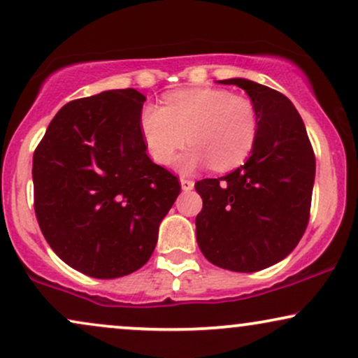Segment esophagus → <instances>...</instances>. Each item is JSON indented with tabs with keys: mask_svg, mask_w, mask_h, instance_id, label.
<instances>
[{
	"mask_svg": "<svg viewBox=\"0 0 358 358\" xmlns=\"http://www.w3.org/2000/svg\"><path fill=\"white\" fill-rule=\"evenodd\" d=\"M180 187H182L184 192H189L194 189V180L186 179V178H180Z\"/></svg>",
	"mask_w": 358,
	"mask_h": 358,
	"instance_id": "1",
	"label": "esophagus"
}]
</instances>
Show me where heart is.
<instances>
[{"label":"heart","instance_id":"b5f03b06","mask_svg":"<svg viewBox=\"0 0 358 358\" xmlns=\"http://www.w3.org/2000/svg\"><path fill=\"white\" fill-rule=\"evenodd\" d=\"M139 131L157 164H169L189 141L192 145L176 161L180 172L213 164L219 171H229L252 152L259 116L249 98L217 87H194L167 94L162 108L144 106Z\"/></svg>","mask_w":358,"mask_h":358}]
</instances>
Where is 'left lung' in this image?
Listing matches in <instances>:
<instances>
[{
  "instance_id": "1",
  "label": "left lung",
  "mask_w": 358,
  "mask_h": 358,
  "mask_svg": "<svg viewBox=\"0 0 358 358\" xmlns=\"http://www.w3.org/2000/svg\"><path fill=\"white\" fill-rule=\"evenodd\" d=\"M219 83L247 92L257 109L259 134L244 166L196 182L202 197L197 244L214 266L257 272L285 259L306 232L315 156L289 98L245 78Z\"/></svg>"
}]
</instances>
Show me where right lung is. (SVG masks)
Returning <instances> with one entry per match:
<instances>
[{
	"label": "right lung",
	"mask_w": 358,
	"mask_h": 358,
	"mask_svg": "<svg viewBox=\"0 0 358 358\" xmlns=\"http://www.w3.org/2000/svg\"><path fill=\"white\" fill-rule=\"evenodd\" d=\"M144 101L132 87L71 101L33 156L44 239L69 267L96 279L127 275L148 262L180 192L178 178L145 154Z\"/></svg>",
	"instance_id": "right-lung-1"
}]
</instances>
